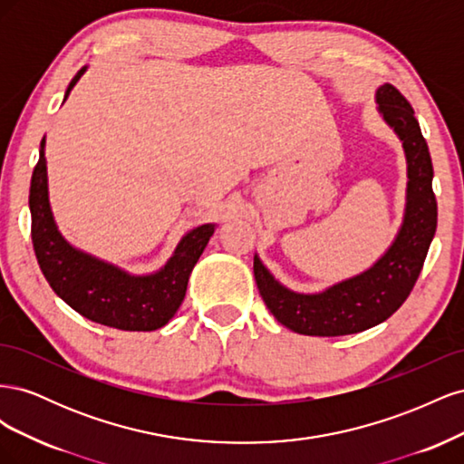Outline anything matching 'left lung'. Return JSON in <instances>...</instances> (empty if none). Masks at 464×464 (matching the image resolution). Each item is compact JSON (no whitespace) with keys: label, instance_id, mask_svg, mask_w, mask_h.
I'll return each instance as SVG.
<instances>
[{"label":"left lung","instance_id":"8db88e82","mask_svg":"<svg viewBox=\"0 0 464 464\" xmlns=\"http://www.w3.org/2000/svg\"><path fill=\"white\" fill-rule=\"evenodd\" d=\"M379 114L397 133L406 154V207L401 230L370 269L323 292L302 294L280 285L254 257L261 298L278 323L310 336H341L366 331L395 314L409 298L422 271L438 227V203L431 189L433 166L409 101L389 82L375 92Z\"/></svg>","mask_w":464,"mask_h":464}]
</instances>
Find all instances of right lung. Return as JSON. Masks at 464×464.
<instances>
[{
	"instance_id": "1",
	"label": "right lung",
	"mask_w": 464,
	"mask_h": 464,
	"mask_svg": "<svg viewBox=\"0 0 464 464\" xmlns=\"http://www.w3.org/2000/svg\"><path fill=\"white\" fill-rule=\"evenodd\" d=\"M87 67L69 82V92ZM46 139L40 143V159L31 179L29 207L33 217V246L48 285L77 314L106 327L121 331H154L174 317L186 298L188 280L199 261L217 224H201L181 237L172 257L160 271L130 275L120 266L92 257L69 244L55 227L48 198Z\"/></svg>"
}]
</instances>
